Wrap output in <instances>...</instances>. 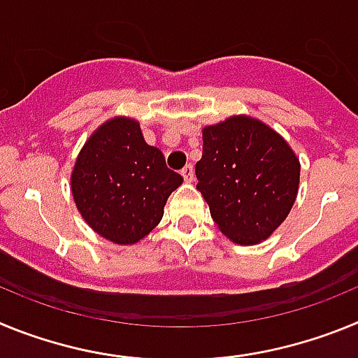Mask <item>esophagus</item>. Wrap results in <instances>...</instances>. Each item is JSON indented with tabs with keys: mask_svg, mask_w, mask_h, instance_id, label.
Here are the masks:
<instances>
[{
	"mask_svg": "<svg viewBox=\"0 0 358 358\" xmlns=\"http://www.w3.org/2000/svg\"><path fill=\"white\" fill-rule=\"evenodd\" d=\"M181 176L185 177L186 182L194 181V166H192V164H186L185 169L181 170Z\"/></svg>",
	"mask_w": 358,
	"mask_h": 358,
	"instance_id": "34e87169",
	"label": "esophagus"
}]
</instances>
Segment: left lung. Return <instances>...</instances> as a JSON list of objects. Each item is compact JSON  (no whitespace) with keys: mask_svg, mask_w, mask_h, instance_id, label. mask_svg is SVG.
I'll return each instance as SVG.
<instances>
[{"mask_svg":"<svg viewBox=\"0 0 358 358\" xmlns=\"http://www.w3.org/2000/svg\"><path fill=\"white\" fill-rule=\"evenodd\" d=\"M301 164L276 131L251 116L202 129L197 189L229 240L255 245L281 226L296 202Z\"/></svg>","mask_w":358,"mask_h":358,"instance_id":"8db88e82","label":"left lung"}]
</instances>
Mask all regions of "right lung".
Returning <instances> with one entry per match:
<instances>
[{
    "label": "right lung",
    "instance_id": "obj_1",
    "mask_svg": "<svg viewBox=\"0 0 358 358\" xmlns=\"http://www.w3.org/2000/svg\"><path fill=\"white\" fill-rule=\"evenodd\" d=\"M182 177L145 141L140 123L116 116L85 141L71 172V194L87 226L109 242H140L159 224Z\"/></svg>",
    "mask_w": 358,
    "mask_h": 358
}]
</instances>
